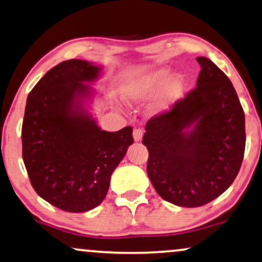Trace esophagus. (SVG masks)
Here are the masks:
<instances>
[{
    "label": "esophagus",
    "mask_w": 262,
    "mask_h": 262,
    "mask_svg": "<svg viewBox=\"0 0 262 262\" xmlns=\"http://www.w3.org/2000/svg\"><path fill=\"white\" fill-rule=\"evenodd\" d=\"M142 135H144V130L140 128H135L133 130V138L135 141H141Z\"/></svg>",
    "instance_id": "obj_1"
}]
</instances>
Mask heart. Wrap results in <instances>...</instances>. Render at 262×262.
I'll return each mask as SVG.
<instances>
[{
  "instance_id": "heart-1",
  "label": "heart",
  "mask_w": 262,
  "mask_h": 262,
  "mask_svg": "<svg viewBox=\"0 0 262 262\" xmlns=\"http://www.w3.org/2000/svg\"><path fill=\"white\" fill-rule=\"evenodd\" d=\"M187 81L182 74L171 75V69L158 68L128 79L122 86V93L129 103H144L156 96L152 110L157 114L169 111L182 97Z\"/></svg>"
}]
</instances>
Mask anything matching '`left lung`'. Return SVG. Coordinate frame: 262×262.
<instances>
[{
	"label": "left lung",
	"mask_w": 262,
	"mask_h": 262,
	"mask_svg": "<svg viewBox=\"0 0 262 262\" xmlns=\"http://www.w3.org/2000/svg\"><path fill=\"white\" fill-rule=\"evenodd\" d=\"M196 87L146 123L147 175L160 196L200 207L235 181L245 156V113L228 76L198 57Z\"/></svg>",
	"instance_id": "left-lung-1"
}]
</instances>
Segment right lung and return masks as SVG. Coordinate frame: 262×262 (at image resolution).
I'll return each instance as SVG.
<instances>
[{
	"mask_svg": "<svg viewBox=\"0 0 262 262\" xmlns=\"http://www.w3.org/2000/svg\"><path fill=\"white\" fill-rule=\"evenodd\" d=\"M102 67L68 60L51 68L29 93L24 116L23 159L40 198L66 212L81 213L106 196L110 177L133 144V129L102 130L87 110L89 83Z\"/></svg>",
	"mask_w": 262,
	"mask_h": 262,
	"instance_id": "obj_1",
	"label": "right lung"
}]
</instances>
